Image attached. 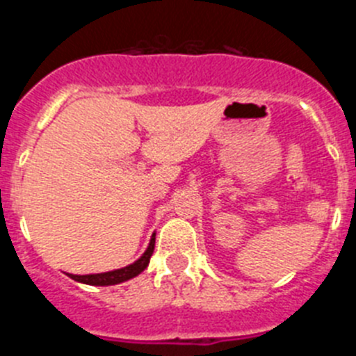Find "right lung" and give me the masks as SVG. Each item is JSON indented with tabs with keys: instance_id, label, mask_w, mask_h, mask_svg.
Here are the masks:
<instances>
[{
	"instance_id": "right-lung-1",
	"label": "right lung",
	"mask_w": 356,
	"mask_h": 356,
	"mask_svg": "<svg viewBox=\"0 0 356 356\" xmlns=\"http://www.w3.org/2000/svg\"><path fill=\"white\" fill-rule=\"evenodd\" d=\"M153 250H155V235L151 237L149 246H147L146 253L140 257L137 262H134L131 266L122 267V269H115V271H108V273H99V275H69L72 280H76V282H81V284L87 285H115L121 284V282H127V280L134 278V276L140 275L149 264L151 254H153Z\"/></svg>"
}]
</instances>
